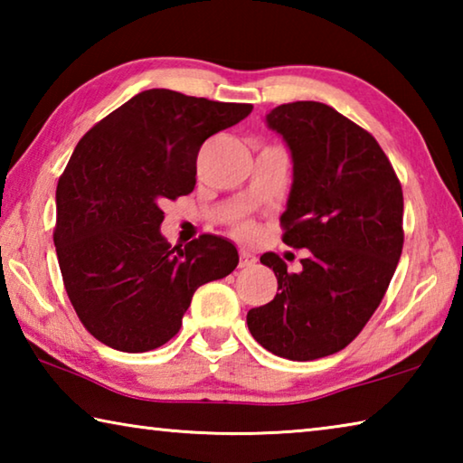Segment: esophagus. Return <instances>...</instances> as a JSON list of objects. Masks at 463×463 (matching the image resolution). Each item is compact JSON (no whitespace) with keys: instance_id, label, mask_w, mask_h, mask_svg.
<instances>
[{"instance_id":"esophagus-1","label":"esophagus","mask_w":463,"mask_h":463,"mask_svg":"<svg viewBox=\"0 0 463 463\" xmlns=\"http://www.w3.org/2000/svg\"><path fill=\"white\" fill-rule=\"evenodd\" d=\"M257 263V257L253 253H249V250H241V263L239 268H253V265Z\"/></svg>"}]
</instances>
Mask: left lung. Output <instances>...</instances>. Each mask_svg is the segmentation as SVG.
<instances>
[{
  "instance_id": "1",
  "label": "left lung",
  "mask_w": 463,
  "mask_h": 463,
  "mask_svg": "<svg viewBox=\"0 0 463 463\" xmlns=\"http://www.w3.org/2000/svg\"><path fill=\"white\" fill-rule=\"evenodd\" d=\"M292 155L284 242L308 249L289 273L276 253L271 302L247 312L253 339L292 362L333 355L380 307L402 253V187L370 132L320 101H294L265 116Z\"/></svg>"
}]
</instances>
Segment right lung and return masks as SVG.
<instances>
[{"label":"right lung","instance_id":"add662e5","mask_svg":"<svg viewBox=\"0 0 463 463\" xmlns=\"http://www.w3.org/2000/svg\"><path fill=\"white\" fill-rule=\"evenodd\" d=\"M250 109L146 90L77 143L57 185L52 239L77 317L108 347L143 354L165 345L195 289L237 268V247L216 234L171 247L161 203L194 190L203 140Z\"/></svg>","mask_w":463,"mask_h":463}]
</instances>
